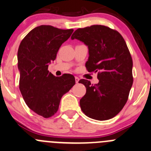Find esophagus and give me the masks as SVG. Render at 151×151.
Instances as JSON below:
<instances>
[{
	"label": "esophagus",
	"instance_id": "esophagus-1",
	"mask_svg": "<svg viewBox=\"0 0 151 151\" xmlns=\"http://www.w3.org/2000/svg\"><path fill=\"white\" fill-rule=\"evenodd\" d=\"M75 80H76V83H77V84H78V81H79V78H78V77H75Z\"/></svg>",
	"mask_w": 151,
	"mask_h": 151
}]
</instances>
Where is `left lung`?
I'll use <instances>...</instances> for the list:
<instances>
[{"instance_id":"obj_1","label":"left lung","mask_w":151,"mask_h":151,"mask_svg":"<svg viewBox=\"0 0 151 151\" xmlns=\"http://www.w3.org/2000/svg\"><path fill=\"white\" fill-rule=\"evenodd\" d=\"M71 39L88 47L86 62L88 72H98V84L81 79L86 94L80 100L83 113L96 120H107L119 113L128 99L133 85V60L125 41L119 32L102 25L80 28Z\"/></svg>"}]
</instances>
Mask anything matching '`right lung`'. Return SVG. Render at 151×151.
<instances>
[{
    "instance_id": "right-lung-1",
    "label": "right lung",
    "mask_w": 151,
    "mask_h": 151,
    "mask_svg": "<svg viewBox=\"0 0 151 151\" xmlns=\"http://www.w3.org/2000/svg\"><path fill=\"white\" fill-rule=\"evenodd\" d=\"M73 32V29L39 26L24 37L18 48L20 91L27 105L44 118L56 113L62 96L76 84L73 75L56 77L48 70L61 44Z\"/></svg>"
}]
</instances>
